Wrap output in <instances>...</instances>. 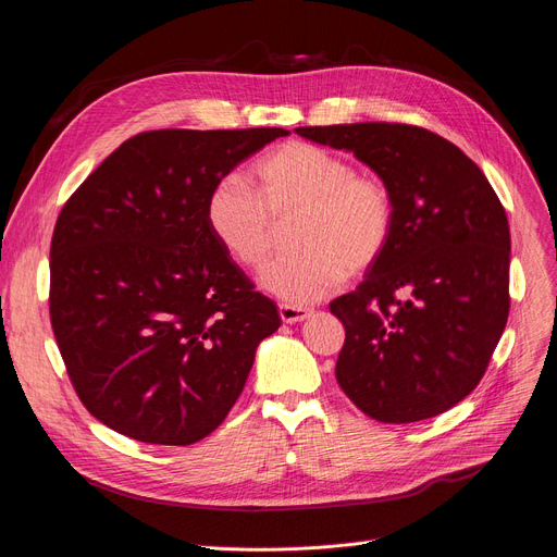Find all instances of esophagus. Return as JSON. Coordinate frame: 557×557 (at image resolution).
<instances>
[{"label": "esophagus", "mask_w": 557, "mask_h": 557, "mask_svg": "<svg viewBox=\"0 0 557 557\" xmlns=\"http://www.w3.org/2000/svg\"><path fill=\"white\" fill-rule=\"evenodd\" d=\"M310 308H304V306H289V304H281L278 306V314L285 323H299L304 319L310 317Z\"/></svg>", "instance_id": "esophagus-1"}]
</instances>
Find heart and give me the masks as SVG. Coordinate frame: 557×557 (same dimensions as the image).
Returning <instances> with one entry per match:
<instances>
[{"label": "heart", "mask_w": 557, "mask_h": 557, "mask_svg": "<svg viewBox=\"0 0 557 557\" xmlns=\"http://www.w3.org/2000/svg\"><path fill=\"white\" fill-rule=\"evenodd\" d=\"M256 190L238 175H224L207 198L215 240L245 270H265L278 243V224L297 218L292 247L263 285L294 306L329 297L348 274L373 268L396 226L386 182L355 173L342 154L306 141H287L253 163Z\"/></svg>", "instance_id": "1"}]
</instances>
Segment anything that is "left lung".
Instances as JSON below:
<instances>
[{
  "mask_svg": "<svg viewBox=\"0 0 557 557\" xmlns=\"http://www.w3.org/2000/svg\"><path fill=\"white\" fill-rule=\"evenodd\" d=\"M352 152L391 188L394 236L364 281L335 299L346 339L335 375L380 422H416L481 382L508 321L510 228L476 163L407 123L297 127Z\"/></svg>",
  "mask_w": 557,
  "mask_h": 557,
  "instance_id": "1",
  "label": "left lung"
}]
</instances>
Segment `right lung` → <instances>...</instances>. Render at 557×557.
<instances>
[{"instance_id": "add662e5", "label": "right lung", "mask_w": 557, "mask_h": 557, "mask_svg": "<svg viewBox=\"0 0 557 557\" xmlns=\"http://www.w3.org/2000/svg\"><path fill=\"white\" fill-rule=\"evenodd\" d=\"M283 127L150 129L64 202L51 238V329L85 409L150 445L209 436L281 317L207 222L218 180Z\"/></svg>"}]
</instances>
